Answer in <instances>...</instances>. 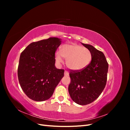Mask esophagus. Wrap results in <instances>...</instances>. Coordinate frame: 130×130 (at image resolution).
<instances>
[{
	"label": "esophagus",
	"mask_w": 130,
	"mask_h": 130,
	"mask_svg": "<svg viewBox=\"0 0 130 130\" xmlns=\"http://www.w3.org/2000/svg\"><path fill=\"white\" fill-rule=\"evenodd\" d=\"M69 73L67 71H65L64 72V76H69Z\"/></svg>",
	"instance_id": "obj_1"
}]
</instances>
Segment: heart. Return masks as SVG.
<instances>
[{"instance_id": "b5f03b06", "label": "heart", "mask_w": 130, "mask_h": 130, "mask_svg": "<svg viewBox=\"0 0 130 130\" xmlns=\"http://www.w3.org/2000/svg\"><path fill=\"white\" fill-rule=\"evenodd\" d=\"M66 61L67 67L75 72H79L87 68L92 61V54L87 48L76 43L66 44L62 46L61 53L56 52L55 60L57 63Z\"/></svg>"}]
</instances>
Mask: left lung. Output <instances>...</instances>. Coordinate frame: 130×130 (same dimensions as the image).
<instances>
[{"label": "left lung", "mask_w": 130, "mask_h": 130, "mask_svg": "<svg viewBox=\"0 0 130 130\" xmlns=\"http://www.w3.org/2000/svg\"><path fill=\"white\" fill-rule=\"evenodd\" d=\"M82 44L90 50L92 61L87 68L70 72L68 91L72 99L80 105L92 103L100 96L107 81L108 64L103 52L90 44Z\"/></svg>", "instance_id": "left-lung-1"}]
</instances>
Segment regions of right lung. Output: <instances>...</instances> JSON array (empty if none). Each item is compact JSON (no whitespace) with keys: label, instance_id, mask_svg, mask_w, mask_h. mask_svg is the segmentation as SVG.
<instances>
[{"label":"right lung","instance_id":"1","mask_svg":"<svg viewBox=\"0 0 130 130\" xmlns=\"http://www.w3.org/2000/svg\"><path fill=\"white\" fill-rule=\"evenodd\" d=\"M61 42V38L50 37L32 42L21 54L19 82L23 92L32 100L49 99L64 76V70L55 66V53Z\"/></svg>","mask_w":130,"mask_h":130}]
</instances>
